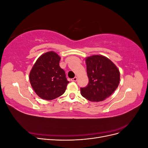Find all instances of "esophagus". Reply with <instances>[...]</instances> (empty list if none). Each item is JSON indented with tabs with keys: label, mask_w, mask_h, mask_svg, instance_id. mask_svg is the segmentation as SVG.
I'll use <instances>...</instances> for the list:
<instances>
[{
	"label": "esophagus",
	"mask_w": 148,
	"mask_h": 148,
	"mask_svg": "<svg viewBox=\"0 0 148 148\" xmlns=\"http://www.w3.org/2000/svg\"><path fill=\"white\" fill-rule=\"evenodd\" d=\"M71 80V81H72V82H77V77H75V78H72Z\"/></svg>",
	"instance_id": "34e87169"
}]
</instances>
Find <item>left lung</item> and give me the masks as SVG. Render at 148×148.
Returning <instances> with one entry per match:
<instances>
[{
    "instance_id": "obj_1",
    "label": "left lung",
    "mask_w": 148,
    "mask_h": 148,
    "mask_svg": "<svg viewBox=\"0 0 148 148\" xmlns=\"http://www.w3.org/2000/svg\"><path fill=\"white\" fill-rule=\"evenodd\" d=\"M89 83L80 89L83 97L92 102H100L109 97L120 82V71L112 62L101 55L85 59Z\"/></svg>"
}]
</instances>
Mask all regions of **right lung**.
<instances>
[{
    "instance_id": "obj_1",
    "label": "right lung",
    "mask_w": 148,
    "mask_h": 148,
    "mask_svg": "<svg viewBox=\"0 0 148 148\" xmlns=\"http://www.w3.org/2000/svg\"><path fill=\"white\" fill-rule=\"evenodd\" d=\"M60 57L53 51L40 56L31 69L29 79L36 94L41 99L51 101L65 92L69 82L60 68Z\"/></svg>"
}]
</instances>
